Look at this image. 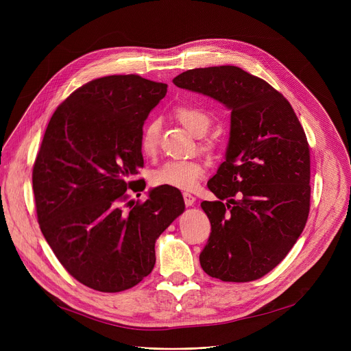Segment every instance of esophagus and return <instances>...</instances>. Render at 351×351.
Wrapping results in <instances>:
<instances>
[{"instance_id": "34e87169", "label": "esophagus", "mask_w": 351, "mask_h": 351, "mask_svg": "<svg viewBox=\"0 0 351 351\" xmlns=\"http://www.w3.org/2000/svg\"><path fill=\"white\" fill-rule=\"evenodd\" d=\"M183 199H184V204L187 207H190V206H193L195 203V197L191 195L190 193H183Z\"/></svg>"}]
</instances>
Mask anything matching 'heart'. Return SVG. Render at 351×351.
Masks as SVG:
<instances>
[{"mask_svg":"<svg viewBox=\"0 0 351 351\" xmlns=\"http://www.w3.org/2000/svg\"><path fill=\"white\" fill-rule=\"evenodd\" d=\"M178 122L184 126L195 137H202L207 133L211 125L210 115L194 106H179L173 111ZM160 121H148L140 136V149L145 157H154L158 149ZM206 168L202 161L183 160L167 161L153 172L152 180L156 186L169 187L176 190H191L197 182L204 176Z\"/></svg>","mask_w":351,"mask_h":351,"instance_id":"obj_1","label":"heart"}]
</instances>
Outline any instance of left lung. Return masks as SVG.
Masks as SVG:
<instances>
[{
	"instance_id": "left-lung-1",
	"label": "left lung",
	"mask_w": 351,
	"mask_h": 351,
	"mask_svg": "<svg viewBox=\"0 0 351 351\" xmlns=\"http://www.w3.org/2000/svg\"><path fill=\"white\" fill-rule=\"evenodd\" d=\"M230 111L225 161L202 208L211 233L199 264L223 282L272 271L302 234L310 211V148L287 99L237 66L190 69L172 80Z\"/></svg>"
}]
</instances>
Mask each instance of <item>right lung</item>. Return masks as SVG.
<instances>
[{
  "label": "right lung",
  "instance_id": "obj_1",
  "mask_svg": "<svg viewBox=\"0 0 351 351\" xmlns=\"http://www.w3.org/2000/svg\"><path fill=\"white\" fill-rule=\"evenodd\" d=\"M167 87L137 75L91 80L57 108L44 133L33 168L40 229L64 268L94 290L141 282L154 268L157 237L184 210L182 193L161 186L143 204L122 206L128 189H145L132 180L144 167L141 129Z\"/></svg>",
  "mask_w": 351,
  "mask_h": 351
}]
</instances>
